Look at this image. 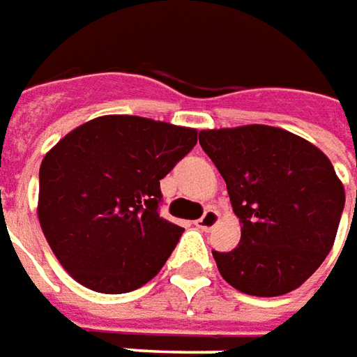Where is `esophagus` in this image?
<instances>
[{
    "mask_svg": "<svg viewBox=\"0 0 357 357\" xmlns=\"http://www.w3.org/2000/svg\"><path fill=\"white\" fill-rule=\"evenodd\" d=\"M216 222H218V213H216L214 208H206L204 214L200 216L195 225H197V228H200V230H211V228L216 227Z\"/></svg>",
    "mask_w": 357,
    "mask_h": 357,
    "instance_id": "34e87169",
    "label": "esophagus"
}]
</instances>
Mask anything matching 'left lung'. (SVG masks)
<instances>
[{"label":"left lung","instance_id":"8db88e82","mask_svg":"<svg viewBox=\"0 0 357 357\" xmlns=\"http://www.w3.org/2000/svg\"><path fill=\"white\" fill-rule=\"evenodd\" d=\"M199 143L242 222L234 250H213L222 278L262 298L302 286L332 250L344 213V186L330 158L268 125L200 130Z\"/></svg>","mask_w":357,"mask_h":357}]
</instances>
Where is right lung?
Returning a JSON list of instances; mask_svg holds the SVG:
<instances>
[{
    "label": "right lung",
    "instance_id": "add662e5",
    "mask_svg": "<svg viewBox=\"0 0 357 357\" xmlns=\"http://www.w3.org/2000/svg\"><path fill=\"white\" fill-rule=\"evenodd\" d=\"M197 144V130L107 115L65 135L39 169V222L79 284L125 294L155 278L185 228L158 214L160 178Z\"/></svg>",
    "mask_w": 357,
    "mask_h": 357
}]
</instances>
